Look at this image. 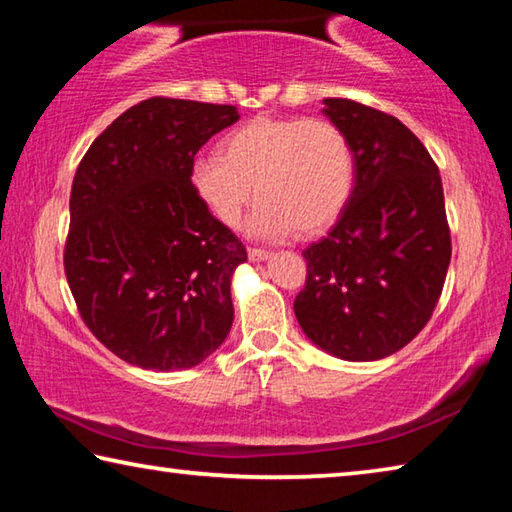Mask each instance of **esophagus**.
Instances as JSON below:
<instances>
[{
  "label": "esophagus",
  "instance_id": "1",
  "mask_svg": "<svg viewBox=\"0 0 512 512\" xmlns=\"http://www.w3.org/2000/svg\"><path fill=\"white\" fill-rule=\"evenodd\" d=\"M248 257L253 259V262H264V259L271 257V253L264 248H248Z\"/></svg>",
  "mask_w": 512,
  "mask_h": 512
}]
</instances>
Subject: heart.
Instances as JSON below:
<instances>
[{"label": "heart", "instance_id": "1", "mask_svg": "<svg viewBox=\"0 0 512 512\" xmlns=\"http://www.w3.org/2000/svg\"><path fill=\"white\" fill-rule=\"evenodd\" d=\"M216 152L194 158L192 192L216 221L235 228L255 189L248 230L264 239L327 230L357 183L348 135L327 119L253 117L225 133Z\"/></svg>", "mask_w": 512, "mask_h": 512}]
</instances>
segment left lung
<instances>
[{
	"instance_id": "1",
	"label": "left lung",
	"mask_w": 512,
	"mask_h": 512,
	"mask_svg": "<svg viewBox=\"0 0 512 512\" xmlns=\"http://www.w3.org/2000/svg\"><path fill=\"white\" fill-rule=\"evenodd\" d=\"M348 135L357 183L325 239L302 250L307 282L293 311L311 341L345 361L402 350L443 293L452 237L443 183L400 119L350 99H325Z\"/></svg>"
}]
</instances>
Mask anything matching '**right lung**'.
Here are the masks:
<instances>
[{
  "label": "right lung",
  "mask_w": 512,
  "mask_h": 512,
  "mask_svg": "<svg viewBox=\"0 0 512 512\" xmlns=\"http://www.w3.org/2000/svg\"><path fill=\"white\" fill-rule=\"evenodd\" d=\"M235 106L151 97L92 142L69 196L65 275L83 323L144 370L198 366L225 341L230 277L246 248L189 185Z\"/></svg>",
  "instance_id": "1"
}]
</instances>
